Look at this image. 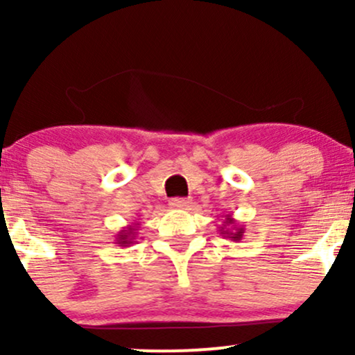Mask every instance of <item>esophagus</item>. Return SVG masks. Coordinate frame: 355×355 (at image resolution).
Listing matches in <instances>:
<instances>
[{
    "instance_id": "34e87169",
    "label": "esophagus",
    "mask_w": 355,
    "mask_h": 355,
    "mask_svg": "<svg viewBox=\"0 0 355 355\" xmlns=\"http://www.w3.org/2000/svg\"><path fill=\"white\" fill-rule=\"evenodd\" d=\"M170 207L172 209H189L190 200L189 198H172L170 200Z\"/></svg>"
}]
</instances>
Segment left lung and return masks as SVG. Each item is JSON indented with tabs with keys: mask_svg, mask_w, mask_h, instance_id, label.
Returning a JSON list of instances; mask_svg holds the SVG:
<instances>
[{
	"mask_svg": "<svg viewBox=\"0 0 355 355\" xmlns=\"http://www.w3.org/2000/svg\"><path fill=\"white\" fill-rule=\"evenodd\" d=\"M218 230H220V235H222L223 239L234 240V242L242 240L243 234H245V227L237 223V220L232 217L230 214L225 215V220H223L222 225L218 227Z\"/></svg>",
	"mask_w": 355,
	"mask_h": 355,
	"instance_id": "1",
	"label": "left lung"
}]
</instances>
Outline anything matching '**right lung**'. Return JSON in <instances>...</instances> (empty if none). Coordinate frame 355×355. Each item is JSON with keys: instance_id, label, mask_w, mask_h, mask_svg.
I'll use <instances>...</instances> for the list:
<instances>
[{"instance_id": "right-lung-1", "label": "right lung", "mask_w": 355, "mask_h": 355, "mask_svg": "<svg viewBox=\"0 0 355 355\" xmlns=\"http://www.w3.org/2000/svg\"><path fill=\"white\" fill-rule=\"evenodd\" d=\"M138 230V223H132V225H126L116 234L115 243L118 247H130L132 243H135V235Z\"/></svg>"}]
</instances>
